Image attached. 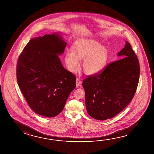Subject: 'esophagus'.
Listing matches in <instances>:
<instances>
[{"label":"esophagus","mask_w":154,"mask_h":154,"mask_svg":"<svg viewBox=\"0 0 154 154\" xmlns=\"http://www.w3.org/2000/svg\"><path fill=\"white\" fill-rule=\"evenodd\" d=\"M81 84H82V82L78 78H77L76 79V86H77V88H78L79 86H81Z\"/></svg>","instance_id":"esophagus-1"}]
</instances>
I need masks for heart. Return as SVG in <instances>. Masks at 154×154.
<instances>
[{
	"label": "heart",
	"mask_w": 154,
	"mask_h": 154,
	"mask_svg": "<svg viewBox=\"0 0 154 154\" xmlns=\"http://www.w3.org/2000/svg\"><path fill=\"white\" fill-rule=\"evenodd\" d=\"M71 52H65L64 60L71 72L77 70L79 60H82V68L88 75H94L105 69L110 58V52L105 46L92 39H81L71 46Z\"/></svg>",
	"instance_id": "heart-1"
}]
</instances>
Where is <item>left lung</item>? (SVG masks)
<instances>
[{"label": "left lung", "instance_id": "obj_1", "mask_svg": "<svg viewBox=\"0 0 154 154\" xmlns=\"http://www.w3.org/2000/svg\"><path fill=\"white\" fill-rule=\"evenodd\" d=\"M117 55L124 58L83 82L86 110L96 119L104 121L120 113L132 100L137 88L140 64L128 42Z\"/></svg>", "mask_w": 154, "mask_h": 154}]
</instances>
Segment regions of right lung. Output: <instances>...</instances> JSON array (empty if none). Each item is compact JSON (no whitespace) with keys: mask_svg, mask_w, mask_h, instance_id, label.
<instances>
[{"mask_svg":"<svg viewBox=\"0 0 154 154\" xmlns=\"http://www.w3.org/2000/svg\"><path fill=\"white\" fill-rule=\"evenodd\" d=\"M66 43L58 33L31 39L17 65L19 88L31 109L53 117L62 111L76 88V76L63 67L58 56Z\"/></svg>","mask_w":154,"mask_h":154,"instance_id":"add662e5","label":"right lung"}]
</instances>
